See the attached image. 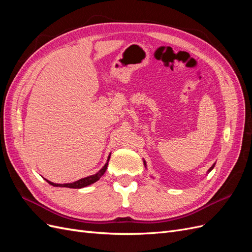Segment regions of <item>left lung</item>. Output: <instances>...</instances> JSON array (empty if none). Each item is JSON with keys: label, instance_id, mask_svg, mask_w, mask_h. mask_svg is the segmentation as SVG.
I'll return each mask as SVG.
<instances>
[{"label": "left lung", "instance_id": "1", "mask_svg": "<svg viewBox=\"0 0 252 252\" xmlns=\"http://www.w3.org/2000/svg\"><path fill=\"white\" fill-rule=\"evenodd\" d=\"M144 164H145V165H146V163H145V161H144ZM213 167H215V164H213V165H212V166L210 167V168H209V170H208V172H210V171H211V170L213 169Z\"/></svg>", "mask_w": 252, "mask_h": 252}]
</instances>
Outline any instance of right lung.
I'll list each match as a JSON object with an SVG mask.
<instances>
[{
  "label": "right lung",
  "instance_id": "right-lung-1",
  "mask_svg": "<svg viewBox=\"0 0 252 252\" xmlns=\"http://www.w3.org/2000/svg\"><path fill=\"white\" fill-rule=\"evenodd\" d=\"M109 158H110V155H109V157H108L107 163H106V164L104 165V167H103V168H102L100 171H97V172H96L95 174H94V175H90V177H86V178H84V179H80L79 181H75V182H73V183H68V184H56V183H52V182H50V181H48V180H46V179H45V180H46V182L49 183L50 185L55 186V187H68V188H83V187H86V186H88V185L94 184V182L100 180V178L105 173L106 169H107Z\"/></svg>",
  "mask_w": 252,
  "mask_h": 252
}]
</instances>
